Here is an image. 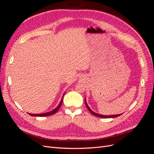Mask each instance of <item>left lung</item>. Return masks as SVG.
<instances>
[{"label": "left lung", "instance_id": "1", "mask_svg": "<svg viewBox=\"0 0 154 154\" xmlns=\"http://www.w3.org/2000/svg\"><path fill=\"white\" fill-rule=\"evenodd\" d=\"M85 105L87 106V108L88 109V110L90 111V112L91 114H92L94 116H97V117H99V118H116V117H118V116H121L122 114H116V115H101V114H97V113H96L94 112H93L91 109L90 107L88 106V105H87V101H86V99L85 98Z\"/></svg>", "mask_w": 154, "mask_h": 154}]
</instances>
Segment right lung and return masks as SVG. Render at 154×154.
I'll return each mask as SVG.
<instances>
[{
  "label": "right lung",
  "instance_id": "obj_1",
  "mask_svg": "<svg viewBox=\"0 0 154 154\" xmlns=\"http://www.w3.org/2000/svg\"><path fill=\"white\" fill-rule=\"evenodd\" d=\"M66 94V93H64L62 99H61V101H60V103L58 104V105L56 107V108L54 109H53V110H51L50 112H45V113H43V114H31V113H28L30 116H40V117H44V116H51V115H53L54 114H55L60 109V106H61L62 104V101H63V97L64 96V94Z\"/></svg>",
  "mask_w": 154,
  "mask_h": 154
}]
</instances>
